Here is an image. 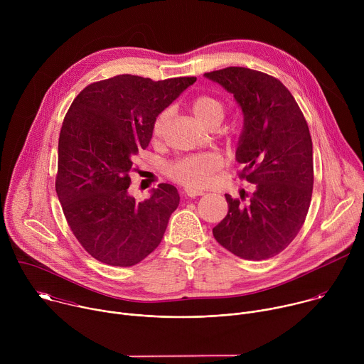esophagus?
Masks as SVG:
<instances>
[{"label": "esophagus", "instance_id": "esophagus-1", "mask_svg": "<svg viewBox=\"0 0 364 364\" xmlns=\"http://www.w3.org/2000/svg\"><path fill=\"white\" fill-rule=\"evenodd\" d=\"M184 193H186L188 197H197V196H203V194H204L203 190H197V188H193V187H186V188H184Z\"/></svg>", "mask_w": 364, "mask_h": 364}]
</instances>
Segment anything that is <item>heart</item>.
Masks as SVG:
<instances>
[{
	"label": "heart",
	"instance_id": "b5f03b06",
	"mask_svg": "<svg viewBox=\"0 0 364 364\" xmlns=\"http://www.w3.org/2000/svg\"><path fill=\"white\" fill-rule=\"evenodd\" d=\"M190 109L196 119L205 128L220 125L226 115V107L222 100L210 95H200L191 100ZM168 121V111L160 112L152 122V135L159 138L164 134ZM225 157L219 152H200L184 155L174 160L168 167V176L187 187L210 186L218 173L225 167Z\"/></svg>",
	"mask_w": 364,
	"mask_h": 364
}]
</instances>
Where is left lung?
I'll list each match as a JSON object with an SVG mask.
<instances>
[{
  "mask_svg": "<svg viewBox=\"0 0 364 364\" xmlns=\"http://www.w3.org/2000/svg\"><path fill=\"white\" fill-rule=\"evenodd\" d=\"M233 95L243 112L236 160L255 191L247 204L225 194L226 218L215 239L247 261L282 252L302 228L313 196V141L291 92L274 76L247 68L204 73ZM243 198V196H242Z\"/></svg>",
  "mask_w": 364,
  "mask_h": 364,
  "instance_id": "1",
  "label": "left lung"
}]
</instances>
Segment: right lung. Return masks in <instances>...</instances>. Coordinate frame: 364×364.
I'll list each match as a JSON object with an SVG mask.
<instances>
[{"instance_id": "1", "label": "right lung", "mask_w": 364, "mask_h": 364, "mask_svg": "<svg viewBox=\"0 0 364 364\" xmlns=\"http://www.w3.org/2000/svg\"><path fill=\"white\" fill-rule=\"evenodd\" d=\"M194 82L118 75L90 83L72 102L59 136L56 193L70 230L96 261L132 267L161 243L178 191L163 183L136 203L132 159L148 146L155 117Z\"/></svg>"}]
</instances>
